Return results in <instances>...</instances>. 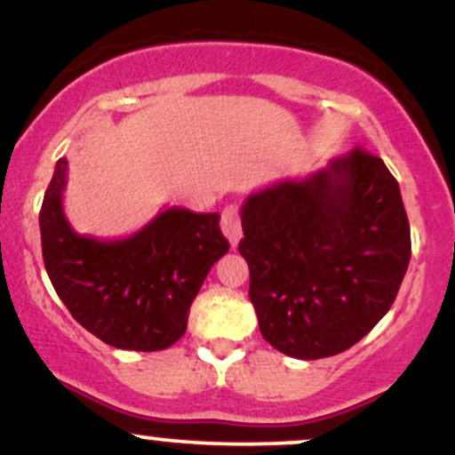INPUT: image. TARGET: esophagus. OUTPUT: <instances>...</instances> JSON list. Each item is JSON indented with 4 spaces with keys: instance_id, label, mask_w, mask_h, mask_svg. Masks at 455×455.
I'll return each mask as SVG.
<instances>
[{
    "instance_id": "esophagus-1",
    "label": "esophagus",
    "mask_w": 455,
    "mask_h": 455,
    "mask_svg": "<svg viewBox=\"0 0 455 455\" xmlns=\"http://www.w3.org/2000/svg\"><path fill=\"white\" fill-rule=\"evenodd\" d=\"M221 229H223V234H226V238L232 243V246H238L240 238H243V223H240V215H238L236 206H228V209L223 211Z\"/></svg>"
}]
</instances>
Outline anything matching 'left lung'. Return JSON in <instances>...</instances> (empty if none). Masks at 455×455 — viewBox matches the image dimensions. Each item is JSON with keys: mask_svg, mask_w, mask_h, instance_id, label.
Instances as JSON below:
<instances>
[{"mask_svg": "<svg viewBox=\"0 0 455 455\" xmlns=\"http://www.w3.org/2000/svg\"><path fill=\"white\" fill-rule=\"evenodd\" d=\"M240 219L249 297L263 339L283 355H339L395 304L411 234L399 183L378 156L356 148L253 192Z\"/></svg>", "mask_w": 455, "mask_h": 455, "instance_id": "1", "label": "left lung"}]
</instances>
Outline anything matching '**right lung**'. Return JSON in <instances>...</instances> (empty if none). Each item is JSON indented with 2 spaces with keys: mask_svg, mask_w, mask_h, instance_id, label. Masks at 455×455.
<instances>
[{
  "mask_svg": "<svg viewBox=\"0 0 455 455\" xmlns=\"http://www.w3.org/2000/svg\"><path fill=\"white\" fill-rule=\"evenodd\" d=\"M67 160L56 162L39 211L50 283L71 316L122 350H164L188 329L206 274L229 251L217 212L162 209L126 238L77 234L63 209Z\"/></svg>",
  "mask_w": 455,
  "mask_h": 455,
  "instance_id": "1",
  "label": "right lung"
}]
</instances>
